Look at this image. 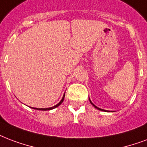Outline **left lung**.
Masks as SVG:
<instances>
[{"instance_id":"left-lung-1","label":"left lung","mask_w":147,"mask_h":147,"mask_svg":"<svg viewBox=\"0 0 147 147\" xmlns=\"http://www.w3.org/2000/svg\"><path fill=\"white\" fill-rule=\"evenodd\" d=\"M89 101H90V102H91V104L92 105V106H94V107H95V108H96L97 109H98V110H102V111H106V110H104V109H99V108H98V107H97V106H95V105H94L93 103H92V102H91V100H90V98H89ZM107 112H108V111H107Z\"/></svg>"}]
</instances>
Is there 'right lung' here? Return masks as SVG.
I'll list each match as a JSON object with an SVG mask.
<instances>
[{
	"instance_id": "1",
	"label": "right lung",
	"mask_w": 147,
	"mask_h": 147,
	"mask_svg": "<svg viewBox=\"0 0 147 147\" xmlns=\"http://www.w3.org/2000/svg\"><path fill=\"white\" fill-rule=\"evenodd\" d=\"M65 94H64L63 97H62V98H61V100L59 102V103L57 104V105H55V106H52V107H50V108H45V109H38V108H32V109H38V110H51V109H53L56 108V107H58L59 106H60L61 103H62V102L64 101V98H65Z\"/></svg>"
}]
</instances>
